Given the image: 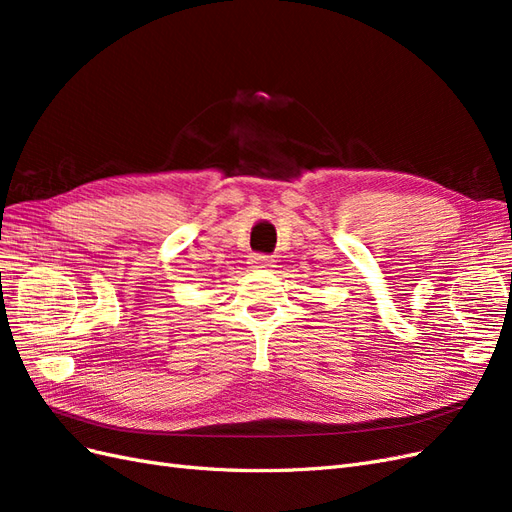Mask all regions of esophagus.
Segmentation results:
<instances>
[{
	"instance_id": "esophagus-1",
	"label": "esophagus",
	"mask_w": 512,
	"mask_h": 512,
	"mask_svg": "<svg viewBox=\"0 0 512 512\" xmlns=\"http://www.w3.org/2000/svg\"><path fill=\"white\" fill-rule=\"evenodd\" d=\"M273 265V258L267 256V254H254L252 256V267L256 269H267Z\"/></svg>"
}]
</instances>
